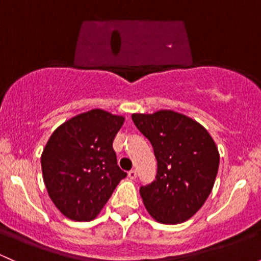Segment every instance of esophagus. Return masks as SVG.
I'll list each match as a JSON object with an SVG mask.
<instances>
[{
  "label": "esophagus",
  "instance_id": "obj_1",
  "mask_svg": "<svg viewBox=\"0 0 261 261\" xmlns=\"http://www.w3.org/2000/svg\"><path fill=\"white\" fill-rule=\"evenodd\" d=\"M136 176H137L136 170H131V171H128V177H130L131 179H135V178H136Z\"/></svg>",
  "mask_w": 261,
  "mask_h": 261
}]
</instances>
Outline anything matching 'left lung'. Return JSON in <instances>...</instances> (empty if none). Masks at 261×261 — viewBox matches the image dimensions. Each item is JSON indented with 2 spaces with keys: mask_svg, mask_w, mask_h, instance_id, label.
Here are the masks:
<instances>
[{
  "mask_svg": "<svg viewBox=\"0 0 261 261\" xmlns=\"http://www.w3.org/2000/svg\"><path fill=\"white\" fill-rule=\"evenodd\" d=\"M131 117L157 160L154 179L140 188L146 210L163 224L186 222L211 194L218 173V148L202 125L182 114L161 110Z\"/></svg>",
  "mask_w": 261,
  "mask_h": 261,
  "instance_id": "8db88e82",
  "label": "left lung"
}]
</instances>
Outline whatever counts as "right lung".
<instances>
[{
	"mask_svg": "<svg viewBox=\"0 0 261 261\" xmlns=\"http://www.w3.org/2000/svg\"><path fill=\"white\" fill-rule=\"evenodd\" d=\"M124 117L94 109L59 126L42 153L48 194L65 217L93 220L126 172L117 166L113 142Z\"/></svg>",
	"mask_w": 261,
	"mask_h": 261,
	"instance_id": "obj_1",
	"label": "right lung"
}]
</instances>
